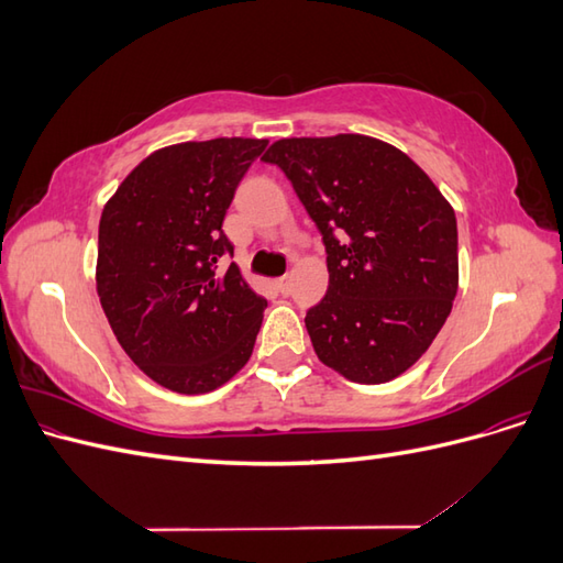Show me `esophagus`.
<instances>
[{
  "label": "esophagus",
  "mask_w": 563,
  "mask_h": 563,
  "mask_svg": "<svg viewBox=\"0 0 563 563\" xmlns=\"http://www.w3.org/2000/svg\"><path fill=\"white\" fill-rule=\"evenodd\" d=\"M275 284H277V291H279L282 296H288V291H291V277H288V275L279 277Z\"/></svg>",
  "instance_id": "1"
}]
</instances>
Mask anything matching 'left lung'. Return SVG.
<instances>
[{"instance_id": "1", "label": "left lung", "mask_w": 563, "mask_h": 563, "mask_svg": "<svg viewBox=\"0 0 563 563\" xmlns=\"http://www.w3.org/2000/svg\"><path fill=\"white\" fill-rule=\"evenodd\" d=\"M263 159L291 180L327 246L329 291L305 317L319 362L352 383L395 380L457 294L449 199L399 147L362 133L282 139Z\"/></svg>"}]
</instances>
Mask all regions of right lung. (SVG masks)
<instances>
[{"mask_svg": "<svg viewBox=\"0 0 563 563\" xmlns=\"http://www.w3.org/2000/svg\"><path fill=\"white\" fill-rule=\"evenodd\" d=\"M265 139L166 145L108 199L96 291L129 360L178 395H207L244 368L267 300L242 277L223 220Z\"/></svg>", "mask_w": 563, "mask_h": 563, "instance_id": "add662e5", "label": "right lung"}]
</instances>
